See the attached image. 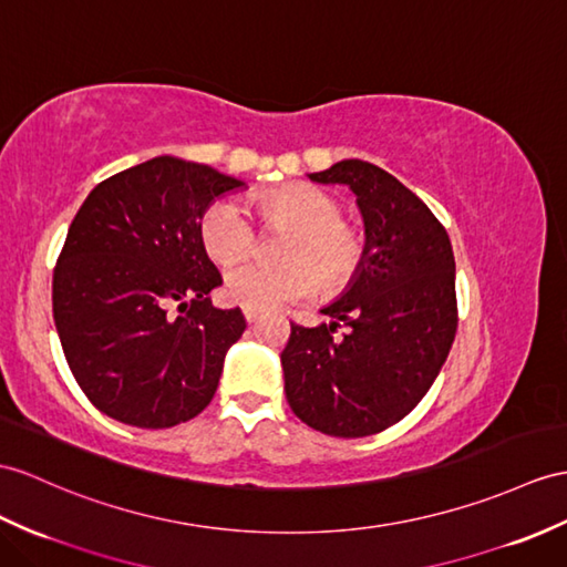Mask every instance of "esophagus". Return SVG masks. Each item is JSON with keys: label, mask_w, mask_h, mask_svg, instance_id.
<instances>
[{"label": "esophagus", "mask_w": 567, "mask_h": 567, "mask_svg": "<svg viewBox=\"0 0 567 567\" xmlns=\"http://www.w3.org/2000/svg\"><path fill=\"white\" fill-rule=\"evenodd\" d=\"M243 315H245L247 322H255V320H259L261 312H259L257 308H247V306H245V308H243Z\"/></svg>", "instance_id": "34e87169"}]
</instances>
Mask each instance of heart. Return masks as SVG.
<instances>
[{
    "label": "heart",
    "mask_w": 567,
    "mask_h": 567,
    "mask_svg": "<svg viewBox=\"0 0 567 567\" xmlns=\"http://www.w3.org/2000/svg\"><path fill=\"white\" fill-rule=\"evenodd\" d=\"M261 224L291 230L279 252L284 267L243 261L224 279V291L245 308L271 310L306 298L312 288L331 293L349 284L361 267L363 236L343 220L341 202L308 183L261 192L255 199ZM199 236L206 255L218 265H233L252 252V218L236 199H218L202 216Z\"/></svg>",
    "instance_id": "1"
}]
</instances>
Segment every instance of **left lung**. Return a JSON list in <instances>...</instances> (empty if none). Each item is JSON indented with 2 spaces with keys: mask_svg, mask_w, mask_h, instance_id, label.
Segmentation results:
<instances>
[{
  "mask_svg": "<svg viewBox=\"0 0 567 567\" xmlns=\"http://www.w3.org/2000/svg\"><path fill=\"white\" fill-rule=\"evenodd\" d=\"M308 177L353 192L365 245L349 286L320 310L329 324H291L284 390L315 431L365 437L402 421L447 361L457 331L454 255L433 212L378 165L347 158Z\"/></svg>",
  "mask_w": 567,
  "mask_h": 567,
  "instance_id": "1",
  "label": "left lung"
}]
</instances>
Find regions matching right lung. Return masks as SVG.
Here are the masks:
<instances>
[{"instance_id":"add662e5","label":"right lung","mask_w":567,"mask_h":567,"mask_svg":"<svg viewBox=\"0 0 567 567\" xmlns=\"http://www.w3.org/2000/svg\"><path fill=\"white\" fill-rule=\"evenodd\" d=\"M245 187L212 165L156 156L81 204L54 267L52 312L79 388L110 419L171 427L209 406L247 324L240 308L212 306L220 274L199 226L218 197Z\"/></svg>"}]
</instances>
